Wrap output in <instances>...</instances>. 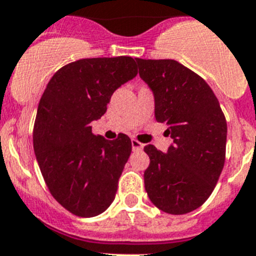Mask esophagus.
Wrapping results in <instances>:
<instances>
[{
  "mask_svg": "<svg viewBox=\"0 0 256 256\" xmlns=\"http://www.w3.org/2000/svg\"><path fill=\"white\" fill-rule=\"evenodd\" d=\"M131 146H132V150H140L143 148V144L140 142H138L136 139H132L131 140Z\"/></svg>",
  "mask_w": 256,
  "mask_h": 256,
  "instance_id": "obj_1",
  "label": "esophagus"
}]
</instances>
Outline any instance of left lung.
I'll list each match as a JSON object with an SVG mask.
<instances>
[{
  "label": "left lung",
  "mask_w": 256,
  "mask_h": 256,
  "mask_svg": "<svg viewBox=\"0 0 256 256\" xmlns=\"http://www.w3.org/2000/svg\"><path fill=\"white\" fill-rule=\"evenodd\" d=\"M139 76L154 95L157 122L172 138L168 153L144 146L150 166L144 184L156 208L190 212L210 197L226 161V121L214 91L197 73L172 59H139Z\"/></svg>",
  "instance_id": "left-lung-1"
}]
</instances>
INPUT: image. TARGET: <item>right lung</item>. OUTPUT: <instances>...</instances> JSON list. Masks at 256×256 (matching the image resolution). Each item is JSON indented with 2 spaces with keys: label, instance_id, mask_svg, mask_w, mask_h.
<instances>
[{
  "label": "right lung",
  "instance_id": "1",
  "mask_svg": "<svg viewBox=\"0 0 256 256\" xmlns=\"http://www.w3.org/2000/svg\"><path fill=\"white\" fill-rule=\"evenodd\" d=\"M131 56L91 58L66 64L48 81L36 116L33 148L51 196L82 218L113 202L131 153V140L94 135L90 124L106 113L117 88L138 74Z\"/></svg>",
  "mask_w": 256,
  "mask_h": 256
}]
</instances>
